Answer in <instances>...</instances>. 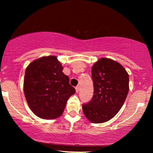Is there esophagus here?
<instances>
[{
	"instance_id": "34e87169",
	"label": "esophagus",
	"mask_w": 153,
	"mask_h": 153,
	"mask_svg": "<svg viewBox=\"0 0 153 153\" xmlns=\"http://www.w3.org/2000/svg\"><path fill=\"white\" fill-rule=\"evenodd\" d=\"M75 90H76V92L78 93L79 91H80V86L79 85H78V86L75 87Z\"/></svg>"
}]
</instances>
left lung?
<instances>
[{
  "label": "left lung",
  "mask_w": 153,
  "mask_h": 153,
  "mask_svg": "<svg viewBox=\"0 0 153 153\" xmlns=\"http://www.w3.org/2000/svg\"><path fill=\"white\" fill-rule=\"evenodd\" d=\"M91 75L94 96L82 104V111L93 123L110 120L121 109L129 92V75L119 63L108 58L99 59L93 65Z\"/></svg>",
  "instance_id": "8db88e82"
}]
</instances>
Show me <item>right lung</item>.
Returning <instances> with one entry per match:
<instances>
[{"label": "right lung", "instance_id": "1", "mask_svg": "<svg viewBox=\"0 0 153 153\" xmlns=\"http://www.w3.org/2000/svg\"><path fill=\"white\" fill-rule=\"evenodd\" d=\"M24 95L37 117L52 119L62 115L68 99L75 93L55 56L36 59L26 68Z\"/></svg>", "mask_w": 153, "mask_h": 153}]
</instances>
